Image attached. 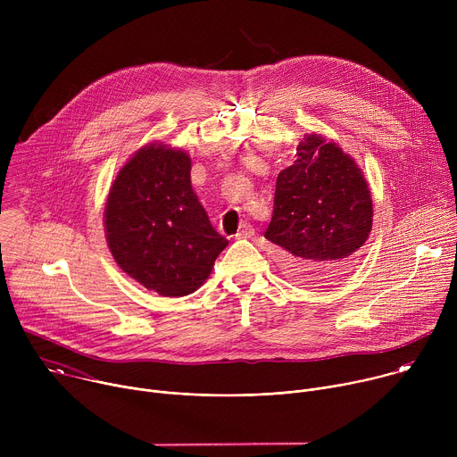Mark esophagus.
Segmentation results:
<instances>
[{
	"label": "esophagus",
	"mask_w": 457,
	"mask_h": 457,
	"mask_svg": "<svg viewBox=\"0 0 457 457\" xmlns=\"http://www.w3.org/2000/svg\"><path fill=\"white\" fill-rule=\"evenodd\" d=\"M254 235V228L249 224V222H245V224H242L240 226V231L235 235L237 238H249V237H253Z\"/></svg>",
	"instance_id": "obj_1"
}]
</instances>
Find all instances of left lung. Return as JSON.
Segmentation results:
<instances>
[{
    "instance_id": "obj_1",
    "label": "left lung",
    "mask_w": 457,
    "mask_h": 457,
    "mask_svg": "<svg viewBox=\"0 0 457 457\" xmlns=\"http://www.w3.org/2000/svg\"><path fill=\"white\" fill-rule=\"evenodd\" d=\"M295 157L277 177L264 237L280 247L284 271L295 282L321 287L349 275L354 253L369 238L370 191L356 162L320 136H305Z\"/></svg>"
}]
</instances>
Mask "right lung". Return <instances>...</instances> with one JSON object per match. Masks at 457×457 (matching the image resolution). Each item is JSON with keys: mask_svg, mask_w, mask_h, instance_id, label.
Returning a JSON list of instances; mask_svg holds the SVG:
<instances>
[{"mask_svg": "<svg viewBox=\"0 0 457 457\" xmlns=\"http://www.w3.org/2000/svg\"><path fill=\"white\" fill-rule=\"evenodd\" d=\"M191 161L164 145L141 148L119 171L104 210L119 268L162 296H186L228 245L191 187Z\"/></svg>", "mask_w": 457, "mask_h": 457, "instance_id": "1", "label": "right lung"}]
</instances>
